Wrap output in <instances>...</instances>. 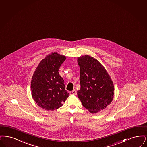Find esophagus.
<instances>
[{"instance_id":"esophagus-1","label":"esophagus","mask_w":147,"mask_h":147,"mask_svg":"<svg viewBox=\"0 0 147 147\" xmlns=\"http://www.w3.org/2000/svg\"><path fill=\"white\" fill-rule=\"evenodd\" d=\"M70 95H76V90H74L72 91H71L70 92Z\"/></svg>"}]
</instances>
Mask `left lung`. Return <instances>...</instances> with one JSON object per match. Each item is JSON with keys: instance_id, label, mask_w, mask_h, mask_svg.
<instances>
[{"instance_id": "1", "label": "left lung", "mask_w": 147, "mask_h": 147, "mask_svg": "<svg viewBox=\"0 0 147 147\" xmlns=\"http://www.w3.org/2000/svg\"><path fill=\"white\" fill-rule=\"evenodd\" d=\"M80 69L81 88L77 96L83 107L93 114L112 102L114 84L105 69L96 59L84 55L77 59Z\"/></svg>"}]
</instances>
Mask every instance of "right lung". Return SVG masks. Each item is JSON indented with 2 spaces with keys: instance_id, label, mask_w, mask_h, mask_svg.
<instances>
[{
  "instance_id": "obj_1",
  "label": "right lung",
  "mask_w": 147,
  "mask_h": 147,
  "mask_svg": "<svg viewBox=\"0 0 147 147\" xmlns=\"http://www.w3.org/2000/svg\"><path fill=\"white\" fill-rule=\"evenodd\" d=\"M66 57L51 53L39 64L31 81L32 96L42 108L54 110L63 105L69 93L65 90L63 78L59 70Z\"/></svg>"
}]
</instances>
